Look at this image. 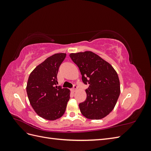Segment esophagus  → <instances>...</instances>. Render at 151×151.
Returning a JSON list of instances; mask_svg holds the SVG:
<instances>
[{
	"mask_svg": "<svg viewBox=\"0 0 151 151\" xmlns=\"http://www.w3.org/2000/svg\"><path fill=\"white\" fill-rule=\"evenodd\" d=\"M77 86L74 85V88H73V89H72V92H73V93H75L76 91V90H77Z\"/></svg>",
	"mask_w": 151,
	"mask_h": 151,
	"instance_id": "1",
	"label": "esophagus"
}]
</instances>
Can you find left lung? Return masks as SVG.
I'll use <instances>...</instances> for the list:
<instances>
[{
  "label": "left lung",
  "mask_w": 151,
  "mask_h": 151,
  "mask_svg": "<svg viewBox=\"0 0 151 151\" xmlns=\"http://www.w3.org/2000/svg\"><path fill=\"white\" fill-rule=\"evenodd\" d=\"M70 57L78 66L82 80L89 88L87 98L79 104L86 118L99 120L109 115L115 108L120 94V80L112 65L91 51L70 53Z\"/></svg>",
  "instance_id": "8db88e82"
}]
</instances>
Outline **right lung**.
I'll list each match as a JSON object with an SVG mask.
<instances>
[{
	"label": "right lung",
	"instance_id": "1",
	"mask_svg": "<svg viewBox=\"0 0 151 151\" xmlns=\"http://www.w3.org/2000/svg\"><path fill=\"white\" fill-rule=\"evenodd\" d=\"M66 53H55L36 66L31 72L26 92L32 108L45 120H55L65 111L70 91L56 86L58 68Z\"/></svg>",
	"mask_w": 151,
	"mask_h": 151
}]
</instances>
